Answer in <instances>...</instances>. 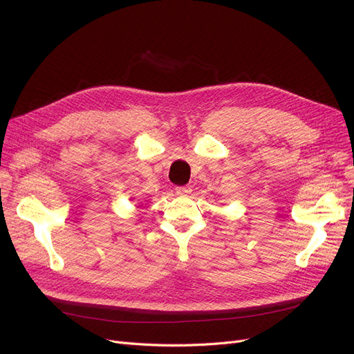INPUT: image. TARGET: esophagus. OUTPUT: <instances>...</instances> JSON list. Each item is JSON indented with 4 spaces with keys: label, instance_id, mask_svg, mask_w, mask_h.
<instances>
[{
    "label": "esophagus",
    "instance_id": "obj_1",
    "mask_svg": "<svg viewBox=\"0 0 354 354\" xmlns=\"http://www.w3.org/2000/svg\"><path fill=\"white\" fill-rule=\"evenodd\" d=\"M176 194L180 196H189L192 194V189L189 186H178L176 187Z\"/></svg>",
    "mask_w": 354,
    "mask_h": 354
}]
</instances>
